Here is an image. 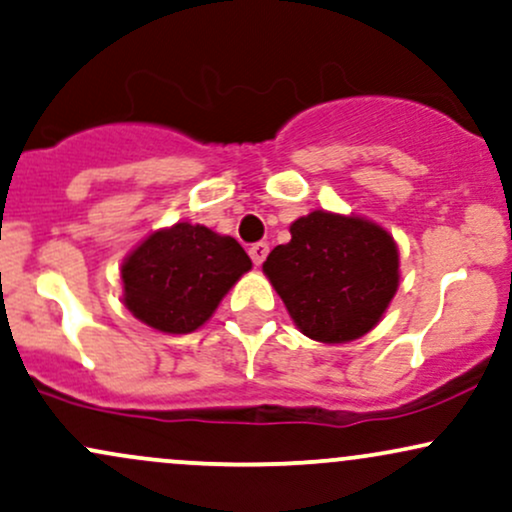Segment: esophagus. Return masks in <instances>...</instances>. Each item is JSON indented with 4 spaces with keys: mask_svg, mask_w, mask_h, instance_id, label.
I'll use <instances>...</instances> for the list:
<instances>
[{
    "mask_svg": "<svg viewBox=\"0 0 512 512\" xmlns=\"http://www.w3.org/2000/svg\"><path fill=\"white\" fill-rule=\"evenodd\" d=\"M267 255H269V245L267 243H255L250 248V257H252V262L257 264V267H260V264L267 260Z\"/></svg>",
    "mask_w": 512,
    "mask_h": 512,
    "instance_id": "esophagus-1",
    "label": "esophagus"
}]
</instances>
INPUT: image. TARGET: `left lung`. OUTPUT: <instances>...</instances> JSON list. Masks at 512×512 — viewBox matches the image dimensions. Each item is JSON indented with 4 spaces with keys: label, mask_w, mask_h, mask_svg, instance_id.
Masks as SVG:
<instances>
[{
    "label": "left lung",
    "mask_w": 512,
    "mask_h": 512,
    "mask_svg": "<svg viewBox=\"0 0 512 512\" xmlns=\"http://www.w3.org/2000/svg\"><path fill=\"white\" fill-rule=\"evenodd\" d=\"M291 240L269 252L262 272L305 337L322 344L361 339L383 320L399 289V250L380 223L315 209L291 223Z\"/></svg>",
    "instance_id": "obj_1"
}]
</instances>
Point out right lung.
<instances>
[{
    "label": "right lung",
    "mask_w": 512,
    "mask_h": 512,
    "mask_svg": "<svg viewBox=\"0 0 512 512\" xmlns=\"http://www.w3.org/2000/svg\"><path fill=\"white\" fill-rule=\"evenodd\" d=\"M250 269L236 238L180 221L149 233L122 260V303L151 330L190 334Z\"/></svg>",
    "instance_id": "right-lung-1"
}]
</instances>
